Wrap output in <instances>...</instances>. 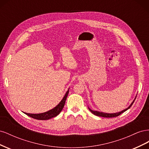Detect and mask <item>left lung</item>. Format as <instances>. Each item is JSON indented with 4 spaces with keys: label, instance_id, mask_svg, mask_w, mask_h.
I'll use <instances>...</instances> for the list:
<instances>
[{
    "label": "left lung",
    "instance_id": "8db88e82",
    "mask_svg": "<svg viewBox=\"0 0 149 149\" xmlns=\"http://www.w3.org/2000/svg\"><path fill=\"white\" fill-rule=\"evenodd\" d=\"M136 98L134 99V100L133 101V102L131 103V104H130V105L127 108V109H124V110H123V111H122L121 112H116V113L108 114V113H104V112H99V111H93V110H91V109H89H89L90 111H91V112H92V113H93V114L96 115V116H97L103 117V118H114V117H117V116H118L120 115L122 113H123V112H124L125 111H126L127 109H129V108H130V107H131L132 105L133 104V103H134V101H135V100H136Z\"/></svg>",
    "mask_w": 149,
    "mask_h": 149
}]
</instances>
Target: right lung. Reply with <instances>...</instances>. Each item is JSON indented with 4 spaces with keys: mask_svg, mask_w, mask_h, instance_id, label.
<instances>
[{
    "mask_svg": "<svg viewBox=\"0 0 149 149\" xmlns=\"http://www.w3.org/2000/svg\"><path fill=\"white\" fill-rule=\"evenodd\" d=\"M68 93H69V90H68L67 92L65 94V96L63 97V100L61 101V102L58 104L55 107H54L53 109L51 110L41 114H29V113H26V112H24V113L27 116L31 117V118L35 119H38V120H48L52 118H54V117H56V116H58L60 114V112L62 111Z\"/></svg>",
    "mask_w": 149,
    "mask_h": 149,
    "instance_id": "add662e5",
    "label": "right lung"
}]
</instances>
